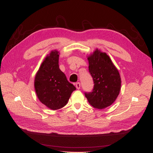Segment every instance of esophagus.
I'll return each instance as SVG.
<instances>
[{"instance_id":"obj_1","label":"esophagus","mask_w":153,"mask_h":153,"mask_svg":"<svg viewBox=\"0 0 153 153\" xmlns=\"http://www.w3.org/2000/svg\"><path fill=\"white\" fill-rule=\"evenodd\" d=\"M76 88L77 89H80V82H77L76 84Z\"/></svg>"}]
</instances>
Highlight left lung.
Returning a JSON list of instances; mask_svg holds the SVG:
<instances>
[{"label": "left lung", "mask_w": 153, "mask_h": 153, "mask_svg": "<svg viewBox=\"0 0 153 153\" xmlns=\"http://www.w3.org/2000/svg\"><path fill=\"white\" fill-rule=\"evenodd\" d=\"M89 70L93 78V91L85 93L89 103L103 109L116 100L121 91V78L117 68L105 52L96 49L87 56Z\"/></svg>", "instance_id": "obj_1"}]
</instances>
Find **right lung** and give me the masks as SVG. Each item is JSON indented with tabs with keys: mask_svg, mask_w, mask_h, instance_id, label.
<instances>
[{
	"mask_svg": "<svg viewBox=\"0 0 153 153\" xmlns=\"http://www.w3.org/2000/svg\"><path fill=\"white\" fill-rule=\"evenodd\" d=\"M60 53L52 50L45 58L34 78V88L39 100L51 110L65 106L76 87L69 83L59 66Z\"/></svg>",
	"mask_w": 153,
	"mask_h": 153,
	"instance_id": "right-lung-1",
	"label": "right lung"
}]
</instances>
